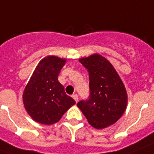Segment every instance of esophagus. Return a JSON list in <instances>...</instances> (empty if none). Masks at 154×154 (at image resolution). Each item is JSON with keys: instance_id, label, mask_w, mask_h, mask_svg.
Listing matches in <instances>:
<instances>
[{"instance_id": "1", "label": "esophagus", "mask_w": 154, "mask_h": 154, "mask_svg": "<svg viewBox=\"0 0 154 154\" xmlns=\"http://www.w3.org/2000/svg\"><path fill=\"white\" fill-rule=\"evenodd\" d=\"M72 97H73V99L76 101V103L78 102V95H77V94H74V95H72Z\"/></svg>"}]
</instances>
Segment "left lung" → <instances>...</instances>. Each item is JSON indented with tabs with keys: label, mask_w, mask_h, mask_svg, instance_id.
<instances>
[{
	"label": "left lung",
	"mask_w": 154,
	"mask_h": 154,
	"mask_svg": "<svg viewBox=\"0 0 154 154\" xmlns=\"http://www.w3.org/2000/svg\"><path fill=\"white\" fill-rule=\"evenodd\" d=\"M89 74L90 96L77 103L89 124L97 129L112 125L124 113L128 95L123 82L108 60L99 54L79 59Z\"/></svg>",
	"instance_id": "left-lung-1"
}]
</instances>
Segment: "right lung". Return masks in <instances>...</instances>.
<instances>
[{
	"label": "right lung",
	"instance_id": "add662e5",
	"mask_svg": "<svg viewBox=\"0 0 154 154\" xmlns=\"http://www.w3.org/2000/svg\"><path fill=\"white\" fill-rule=\"evenodd\" d=\"M66 59L48 56L36 66L23 92V103L32 118L45 125L57 122L76 103L58 82Z\"/></svg>",
	"mask_w": 154,
	"mask_h": 154
}]
</instances>
